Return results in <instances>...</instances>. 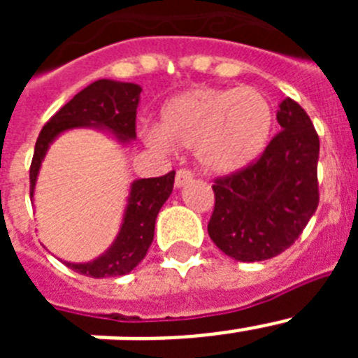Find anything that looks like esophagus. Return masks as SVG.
<instances>
[{"label":"esophagus","mask_w":358,"mask_h":358,"mask_svg":"<svg viewBox=\"0 0 358 358\" xmlns=\"http://www.w3.org/2000/svg\"><path fill=\"white\" fill-rule=\"evenodd\" d=\"M192 179H194V176H192V172H189V170L179 169V170H177V173H176V186H177V188H181V186L188 185Z\"/></svg>","instance_id":"esophagus-1"}]
</instances>
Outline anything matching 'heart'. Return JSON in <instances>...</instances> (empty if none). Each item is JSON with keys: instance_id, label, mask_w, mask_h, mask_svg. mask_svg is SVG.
Listing matches in <instances>:
<instances>
[{"instance_id": "obj_1", "label": "heart", "mask_w": 358, "mask_h": 358, "mask_svg": "<svg viewBox=\"0 0 358 358\" xmlns=\"http://www.w3.org/2000/svg\"><path fill=\"white\" fill-rule=\"evenodd\" d=\"M274 110L255 87H195L164 103L154 147L195 148L211 173H235L255 163L273 132Z\"/></svg>"}]
</instances>
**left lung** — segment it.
Masks as SVG:
<instances>
[{
	"instance_id": "obj_1",
	"label": "left lung",
	"mask_w": 358,
	"mask_h": 358,
	"mask_svg": "<svg viewBox=\"0 0 358 358\" xmlns=\"http://www.w3.org/2000/svg\"><path fill=\"white\" fill-rule=\"evenodd\" d=\"M281 131L255 163L215 179L208 233L238 262L281 255L301 235L319 204V136L292 98L280 103Z\"/></svg>"
}]
</instances>
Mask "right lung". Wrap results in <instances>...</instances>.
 <instances>
[{
    "mask_svg": "<svg viewBox=\"0 0 358 358\" xmlns=\"http://www.w3.org/2000/svg\"><path fill=\"white\" fill-rule=\"evenodd\" d=\"M141 87L131 82L96 80L77 93L46 122L36 141L30 164V199H34L37 173L50 143L61 132L73 127L107 129L122 143L136 138V109ZM176 172L161 177L138 179L131 185L127 208L120 233L109 249L87 264H69L75 273L90 278H115L129 274L147 255L154 240L156 218L173 189Z\"/></svg>",
    "mask_w": 358,
    "mask_h": 358,
    "instance_id": "obj_1",
    "label": "right lung"
}]
</instances>
